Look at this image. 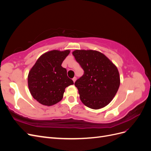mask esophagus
Wrapping results in <instances>:
<instances>
[{"label":"esophagus","mask_w":151,"mask_h":151,"mask_svg":"<svg viewBox=\"0 0 151 151\" xmlns=\"http://www.w3.org/2000/svg\"><path fill=\"white\" fill-rule=\"evenodd\" d=\"M72 81H74V83H75V82H76V77H74V78H73V79H72Z\"/></svg>","instance_id":"34e87169"}]
</instances>
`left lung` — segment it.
<instances>
[{
	"mask_svg": "<svg viewBox=\"0 0 151 151\" xmlns=\"http://www.w3.org/2000/svg\"><path fill=\"white\" fill-rule=\"evenodd\" d=\"M72 54L84 71L74 84L82 103L94 109L106 106L115 97L120 84L117 67L96 50H76Z\"/></svg>",
	"mask_w": 151,
	"mask_h": 151,
	"instance_id": "1",
	"label": "left lung"
}]
</instances>
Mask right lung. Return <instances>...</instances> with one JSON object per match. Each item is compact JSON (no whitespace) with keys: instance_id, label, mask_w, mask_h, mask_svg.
I'll list each match as a JSON object with an SVG mask.
<instances>
[{"instance_id":"add662e5","label":"right lung","mask_w":151,"mask_h":151,"mask_svg":"<svg viewBox=\"0 0 151 151\" xmlns=\"http://www.w3.org/2000/svg\"><path fill=\"white\" fill-rule=\"evenodd\" d=\"M69 50H53L41 55L31 68L28 76L29 92L35 99L50 106L60 101L65 89L74 84L68 77L62 63L70 53Z\"/></svg>"}]
</instances>
